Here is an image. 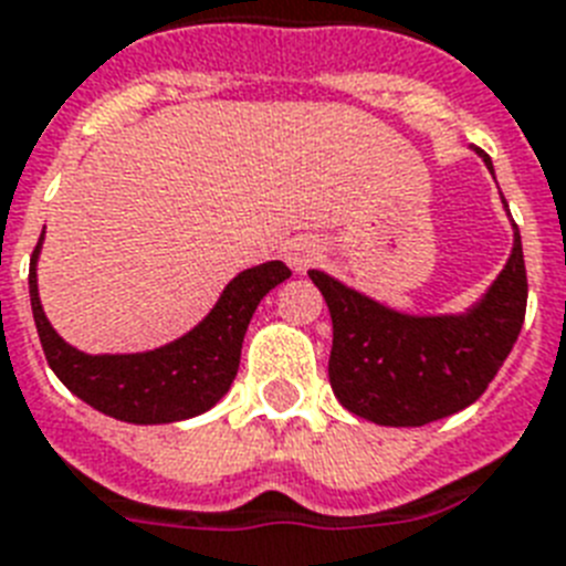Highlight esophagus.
Listing matches in <instances>:
<instances>
[{
    "mask_svg": "<svg viewBox=\"0 0 566 566\" xmlns=\"http://www.w3.org/2000/svg\"><path fill=\"white\" fill-rule=\"evenodd\" d=\"M319 243L314 238H291V241L284 243V261L291 264L296 273H305L307 268H314L316 261H319Z\"/></svg>",
    "mask_w": 566,
    "mask_h": 566,
    "instance_id": "34e87169",
    "label": "esophagus"
}]
</instances>
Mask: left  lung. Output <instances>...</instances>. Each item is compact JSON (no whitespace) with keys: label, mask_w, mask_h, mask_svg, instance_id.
<instances>
[{"label":"left lung","mask_w":566,"mask_h":566,"mask_svg":"<svg viewBox=\"0 0 566 566\" xmlns=\"http://www.w3.org/2000/svg\"><path fill=\"white\" fill-rule=\"evenodd\" d=\"M476 154L491 168L489 154ZM307 275L334 325L331 389L348 412L384 427H421L471 407L512 352L530 293L517 227L497 282L459 316L398 314L319 270Z\"/></svg>","instance_id":"left-lung-1"}]
</instances>
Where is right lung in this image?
I'll return each mask as SVG.
<instances>
[{"mask_svg": "<svg viewBox=\"0 0 566 566\" xmlns=\"http://www.w3.org/2000/svg\"><path fill=\"white\" fill-rule=\"evenodd\" d=\"M40 243L43 235L31 255L29 293L45 360L69 392L104 416L130 424H171L214 407L235 380L243 334L255 307L291 275L282 261L243 270L220 293L211 314L186 337L142 355H84L63 343L43 314L36 293Z\"/></svg>", "mask_w": 566, "mask_h": 566, "instance_id": "obj_1", "label": "right lung"}]
</instances>
